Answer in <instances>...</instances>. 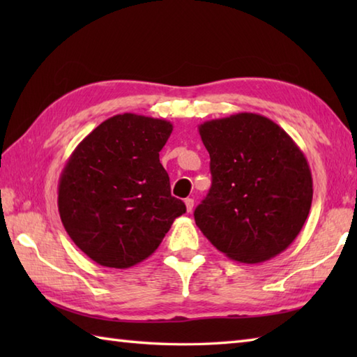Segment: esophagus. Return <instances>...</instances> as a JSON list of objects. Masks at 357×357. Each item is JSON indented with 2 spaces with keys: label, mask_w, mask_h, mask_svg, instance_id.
I'll list each match as a JSON object with an SVG mask.
<instances>
[{
  "label": "esophagus",
  "mask_w": 357,
  "mask_h": 357,
  "mask_svg": "<svg viewBox=\"0 0 357 357\" xmlns=\"http://www.w3.org/2000/svg\"><path fill=\"white\" fill-rule=\"evenodd\" d=\"M185 207H187V211H188V213H190V211L193 210V206H195V201L192 199V198H187L185 201Z\"/></svg>",
  "instance_id": "34e87169"
}]
</instances>
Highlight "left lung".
<instances>
[{"label":"left lung","mask_w":357,"mask_h":357,"mask_svg":"<svg viewBox=\"0 0 357 357\" xmlns=\"http://www.w3.org/2000/svg\"><path fill=\"white\" fill-rule=\"evenodd\" d=\"M211 187L195 221L233 261L259 264L282 253L304 227L313 199L305 155L271 119L242 112L206 121Z\"/></svg>","instance_id":"8db88e82"}]
</instances>
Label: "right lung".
I'll use <instances>...</instances> for the list:
<instances>
[{
	"mask_svg": "<svg viewBox=\"0 0 357 357\" xmlns=\"http://www.w3.org/2000/svg\"><path fill=\"white\" fill-rule=\"evenodd\" d=\"M172 130L165 119L115 115L67 159L58 184L59 216L75 245L102 267L128 268L147 259L185 213L159 162Z\"/></svg>",
	"mask_w": 357,
	"mask_h": 357,
	"instance_id": "obj_1",
	"label": "right lung"
}]
</instances>
